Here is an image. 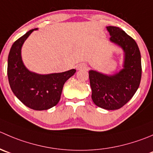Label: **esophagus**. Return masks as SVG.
Segmentation results:
<instances>
[{"label":"esophagus","instance_id":"1","mask_svg":"<svg viewBox=\"0 0 153 153\" xmlns=\"http://www.w3.org/2000/svg\"><path fill=\"white\" fill-rule=\"evenodd\" d=\"M76 69L77 70H86L87 69V65L85 63H80V64L77 65Z\"/></svg>","mask_w":153,"mask_h":153}]
</instances>
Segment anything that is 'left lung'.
I'll use <instances>...</instances> for the list:
<instances>
[{
  "label": "left lung",
  "mask_w": 153,
  "mask_h": 153,
  "mask_svg": "<svg viewBox=\"0 0 153 153\" xmlns=\"http://www.w3.org/2000/svg\"><path fill=\"white\" fill-rule=\"evenodd\" d=\"M110 42L123 51V69L114 74L89 71L92 100L105 110H117L127 103L138 89L141 79V56L137 44L118 27L108 26Z\"/></svg>",
  "instance_id": "1"
}]
</instances>
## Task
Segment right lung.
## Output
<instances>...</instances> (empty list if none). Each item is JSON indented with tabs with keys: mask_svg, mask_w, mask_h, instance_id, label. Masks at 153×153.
<instances>
[{
	"mask_svg": "<svg viewBox=\"0 0 153 153\" xmlns=\"http://www.w3.org/2000/svg\"><path fill=\"white\" fill-rule=\"evenodd\" d=\"M37 30H30L13 44L8 56L7 75L12 91L24 105L36 111H43L58 103L65 82L76 70L43 75L31 72L25 66L22 48L28 36Z\"/></svg>",
	"mask_w": 153,
	"mask_h": 153,
	"instance_id": "right-lung-1",
	"label": "right lung"
}]
</instances>
